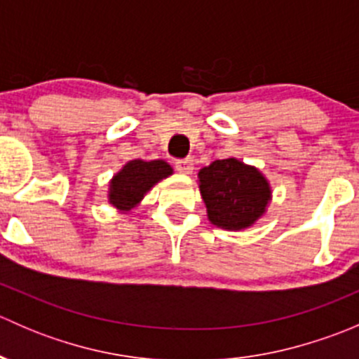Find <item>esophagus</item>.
<instances>
[{
  "mask_svg": "<svg viewBox=\"0 0 359 359\" xmlns=\"http://www.w3.org/2000/svg\"><path fill=\"white\" fill-rule=\"evenodd\" d=\"M175 168L179 170L180 173H191L193 172V159L191 158H184V159H177L175 161Z\"/></svg>",
  "mask_w": 359,
  "mask_h": 359,
  "instance_id": "34e87169",
  "label": "esophagus"
}]
</instances>
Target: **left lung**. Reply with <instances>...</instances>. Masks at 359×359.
Segmentation results:
<instances>
[{"mask_svg":"<svg viewBox=\"0 0 359 359\" xmlns=\"http://www.w3.org/2000/svg\"><path fill=\"white\" fill-rule=\"evenodd\" d=\"M200 191L208 219L222 229L250 227L266 212L271 189L266 177L234 158L217 159L200 170Z\"/></svg>","mask_w":359,"mask_h":359,"instance_id":"left-lung-1","label":"left lung"}]
</instances>
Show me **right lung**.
<instances>
[{"label": "right lung", "mask_w": 359, "mask_h": 359, "mask_svg": "<svg viewBox=\"0 0 359 359\" xmlns=\"http://www.w3.org/2000/svg\"><path fill=\"white\" fill-rule=\"evenodd\" d=\"M172 175V166L161 159H133L114 175L109 187V203L119 210H130L140 203L144 194L165 177Z\"/></svg>", "instance_id": "right-lung-1"}]
</instances>
